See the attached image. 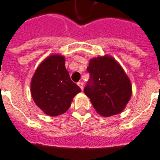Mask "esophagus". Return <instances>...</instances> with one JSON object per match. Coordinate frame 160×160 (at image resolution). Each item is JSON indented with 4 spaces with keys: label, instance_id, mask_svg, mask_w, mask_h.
<instances>
[{
    "label": "esophagus",
    "instance_id": "1",
    "mask_svg": "<svg viewBox=\"0 0 160 160\" xmlns=\"http://www.w3.org/2000/svg\"><path fill=\"white\" fill-rule=\"evenodd\" d=\"M78 85H79V87L83 90V89H84V83L80 81V82H78Z\"/></svg>",
    "mask_w": 160,
    "mask_h": 160
}]
</instances>
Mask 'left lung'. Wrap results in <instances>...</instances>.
Masks as SVG:
<instances>
[{
    "label": "left lung",
    "mask_w": 160,
    "mask_h": 160,
    "mask_svg": "<svg viewBox=\"0 0 160 160\" xmlns=\"http://www.w3.org/2000/svg\"><path fill=\"white\" fill-rule=\"evenodd\" d=\"M90 74L84 91L98 113L110 117L120 113L132 96V84L119 63L110 56L89 61Z\"/></svg>",
    "instance_id": "1"
}]
</instances>
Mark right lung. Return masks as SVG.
I'll return each instance as SVG.
<instances>
[{"instance_id": "1", "label": "right lung", "mask_w": 160, "mask_h": 160, "mask_svg": "<svg viewBox=\"0 0 160 160\" xmlns=\"http://www.w3.org/2000/svg\"><path fill=\"white\" fill-rule=\"evenodd\" d=\"M31 95L38 107L47 115L64 113L81 89L72 82L65 67V58L51 55L38 66L31 80Z\"/></svg>"}]
</instances>
